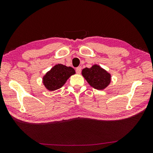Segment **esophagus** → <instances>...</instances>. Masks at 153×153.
Masks as SVG:
<instances>
[{
  "mask_svg": "<svg viewBox=\"0 0 153 153\" xmlns=\"http://www.w3.org/2000/svg\"><path fill=\"white\" fill-rule=\"evenodd\" d=\"M81 71H82V67H77L76 69V73L77 74H79L80 73H81Z\"/></svg>",
  "mask_w": 153,
  "mask_h": 153,
  "instance_id": "1",
  "label": "esophagus"
}]
</instances>
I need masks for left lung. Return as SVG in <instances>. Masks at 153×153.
<instances>
[{
	"instance_id": "left-lung-1",
	"label": "left lung",
	"mask_w": 153,
	"mask_h": 153,
	"mask_svg": "<svg viewBox=\"0 0 153 153\" xmlns=\"http://www.w3.org/2000/svg\"><path fill=\"white\" fill-rule=\"evenodd\" d=\"M82 74L88 83L95 89L103 90L110 84L111 75L97 65L90 68H84Z\"/></svg>"
}]
</instances>
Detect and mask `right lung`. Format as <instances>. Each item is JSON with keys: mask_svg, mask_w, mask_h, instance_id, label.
Instances as JSON below:
<instances>
[{"mask_svg": "<svg viewBox=\"0 0 153 153\" xmlns=\"http://www.w3.org/2000/svg\"><path fill=\"white\" fill-rule=\"evenodd\" d=\"M75 73L74 69L71 67L56 65L44 76V85L48 90H56L63 86L67 79Z\"/></svg>", "mask_w": 153, "mask_h": 153, "instance_id": "right-lung-1", "label": "right lung"}]
</instances>
